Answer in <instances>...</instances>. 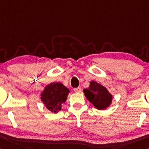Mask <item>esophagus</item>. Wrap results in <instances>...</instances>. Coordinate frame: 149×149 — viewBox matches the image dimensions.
<instances>
[{"label":"esophagus","instance_id":"34e87169","mask_svg":"<svg viewBox=\"0 0 149 149\" xmlns=\"http://www.w3.org/2000/svg\"><path fill=\"white\" fill-rule=\"evenodd\" d=\"M74 90L75 93H80V92L81 91V87H77V88L74 89Z\"/></svg>","mask_w":149,"mask_h":149}]
</instances>
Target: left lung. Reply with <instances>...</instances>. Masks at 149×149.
<instances>
[{
  "instance_id": "left-lung-1",
  "label": "left lung",
  "mask_w": 149,
  "mask_h": 149,
  "mask_svg": "<svg viewBox=\"0 0 149 149\" xmlns=\"http://www.w3.org/2000/svg\"><path fill=\"white\" fill-rule=\"evenodd\" d=\"M85 96L99 110H103L111 105L113 96L106 87L102 85L91 81L88 88L84 89Z\"/></svg>"
}]
</instances>
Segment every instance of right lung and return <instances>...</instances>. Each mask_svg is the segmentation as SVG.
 <instances>
[{
  "instance_id": "right-lung-1",
  "label": "right lung",
  "mask_w": 149,
  "mask_h": 149,
  "mask_svg": "<svg viewBox=\"0 0 149 149\" xmlns=\"http://www.w3.org/2000/svg\"><path fill=\"white\" fill-rule=\"evenodd\" d=\"M70 90L60 82H54L45 87L40 94V98L46 108L56 113L62 109V104L65 102Z\"/></svg>"
}]
</instances>
